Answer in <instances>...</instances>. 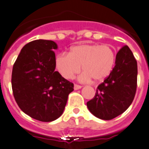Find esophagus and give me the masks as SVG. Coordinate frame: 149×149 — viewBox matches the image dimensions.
I'll use <instances>...</instances> for the list:
<instances>
[{"mask_svg": "<svg viewBox=\"0 0 149 149\" xmlns=\"http://www.w3.org/2000/svg\"><path fill=\"white\" fill-rule=\"evenodd\" d=\"M81 88H82V86H79V85H77V84L74 85V89L75 90H78Z\"/></svg>", "mask_w": 149, "mask_h": 149, "instance_id": "1", "label": "esophagus"}]
</instances>
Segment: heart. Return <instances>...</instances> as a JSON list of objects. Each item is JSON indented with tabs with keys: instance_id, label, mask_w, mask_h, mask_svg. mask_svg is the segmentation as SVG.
Segmentation results:
<instances>
[{
	"instance_id": "heart-1",
	"label": "heart",
	"mask_w": 149,
	"mask_h": 149,
	"mask_svg": "<svg viewBox=\"0 0 149 149\" xmlns=\"http://www.w3.org/2000/svg\"><path fill=\"white\" fill-rule=\"evenodd\" d=\"M116 62V53L108 45L81 44L71 47L69 54H59L55 66L60 74L71 79L79 72L82 66V81L93 79L95 82L105 79L111 73Z\"/></svg>"
}]
</instances>
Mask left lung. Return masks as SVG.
I'll list each match as a JSON object with an SVG mask.
<instances>
[{"label": "left lung", "instance_id": "obj_1", "mask_svg": "<svg viewBox=\"0 0 149 149\" xmlns=\"http://www.w3.org/2000/svg\"><path fill=\"white\" fill-rule=\"evenodd\" d=\"M137 73L133 54L128 46H123L117 52L111 73L98 86L95 97L87 102L90 112L104 120L123 113L134 99Z\"/></svg>", "mask_w": 149, "mask_h": 149}]
</instances>
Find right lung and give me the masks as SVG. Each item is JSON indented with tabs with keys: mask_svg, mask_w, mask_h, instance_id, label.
<instances>
[{
	"mask_svg": "<svg viewBox=\"0 0 149 149\" xmlns=\"http://www.w3.org/2000/svg\"><path fill=\"white\" fill-rule=\"evenodd\" d=\"M57 45L51 40L26 44L15 61L12 89L17 104L25 113L42 122L62 115L73 83L55 71Z\"/></svg>",
	"mask_w": 149,
	"mask_h": 149,
	"instance_id": "1",
	"label": "right lung"
}]
</instances>
